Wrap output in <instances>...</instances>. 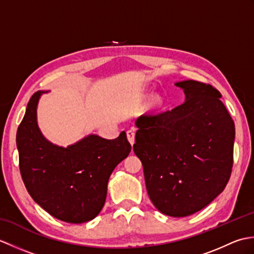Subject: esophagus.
<instances>
[{"instance_id":"obj_1","label":"esophagus","mask_w":254,"mask_h":254,"mask_svg":"<svg viewBox=\"0 0 254 254\" xmlns=\"http://www.w3.org/2000/svg\"><path fill=\"white\" fill-rule=\"evenodd\" d=\"M127 136L128 142L131 143V145H133L134 141H135V132H134L133 130H128L127 132Z\"/></svg>"}]
</instances>
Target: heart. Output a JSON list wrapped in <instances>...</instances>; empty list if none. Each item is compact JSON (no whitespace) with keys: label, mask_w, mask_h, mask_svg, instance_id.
Listing matches in <instances>:
<instances>
[{"label":"heart","mask_w":254,"mask_h":254,"mask_svg":"<svg viewBox=\"0 0 254 254\" xmlns=\"http://www.w3.org/2000/svg\"><path fill=\"white\" fill-rule=\"evenodd\" d=\"M163 105H164V99L161 96L157 95L152 99V106L153 108H155V109H159V108L163 107Z\"/></svg>","instance_id":"heart-1"}]
</instances>
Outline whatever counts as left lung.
Here are the masks:
<instances>
[{"mask_svg":"<svg viewBox=\"0 0 254 254\" xmlns=\"http://www.w3.org/2000/svg\"><path fill=\"white\" fill-rule=\"evenodd\" d=\"M182 105L143 115L133 150L143 164L150 201L159 212L186 217L224 191L234 161L235 123L219 91L196 80L175 84Z\"/></svg>","mask_w":254,"mask_h":254,"instance_id":"obj_1","label":"left lung"}]
</instances>
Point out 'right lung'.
<instances>
[{
  "label": "right lung",
  "mask_w": 254,
  "mask_h": 254,
  "mask_svg": "<svg viewBox=\"0 0 254 254\" xmlns=\"http://www.w3.org/2000/svg\"><path fill=\"white\" fill-rule=\"evenodd\" d=\"M46 93L31 96L16 134L21 178L34 201L53 217L89 222L104 207L109 178L131 144L124 131L115 139L90 134L67 147L52 144L37 122L38 102Z\"/></svg>",
  "instance_id": "obj_1"
}]
</instances>
